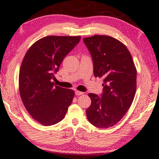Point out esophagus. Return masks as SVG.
Segmentation results:
<instances>
[{
	"label": "esophagus",
	"instance_id": "esophagus-1",
	"mask_svg": "<svg viewBox=\"0 0 159 159\" xmlns=\"http://www.w3.org/2000/svg\"><path fill=\"white\" fill-rule=\"evenodd\" d=\"M75 94H76V95H83L84 93L80 92V91H79V90H76V91H75Z\"/></svg>",
	"mask_w": 159,
	"mask_h": 159
}]
</instances>
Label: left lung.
I'll return each instance as SVG.
<instances>
[{
	"label": "left lung",
	"instance_id": "left-lung-1",
	"mask_svg": "<svg viewBox=\"0 0 159 159\" xmlns=\"http://www.w3.org/2000/svg\"><path fill=\"white\" fill-rule=\"evenodd\" d=\"M93 61L95 77L103 78L102 97L88 94L91 104L86 110L88 120L99 128L112 127L130 108L135 95L137 69L131 54L118 40L106 35L84 38Z\"/></svg>",
	"mask_w": 159,
	"mask_h": 159
}]
</instances>
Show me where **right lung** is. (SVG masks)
I'll list each match as a JSON object with an SVG mask.
<instances>
[{
	"label": "right lung",
	"mask_w": 159,
	"mask_h": 159,
	"mask_svg": "<svg viewBox=\"0 0 159 159\" xmlns=\"http://www.w3.org/2000/svg\"><path fill=\"white\" fill-rule=\"evenodd\" d=\"M80 36H48L29 48L21 62L19 90L29 114L41 124L61 121L74 97V91L55 85L54 73Z\"/></svg>",
	"instance_id": "obj_1"
}]
</instances>
